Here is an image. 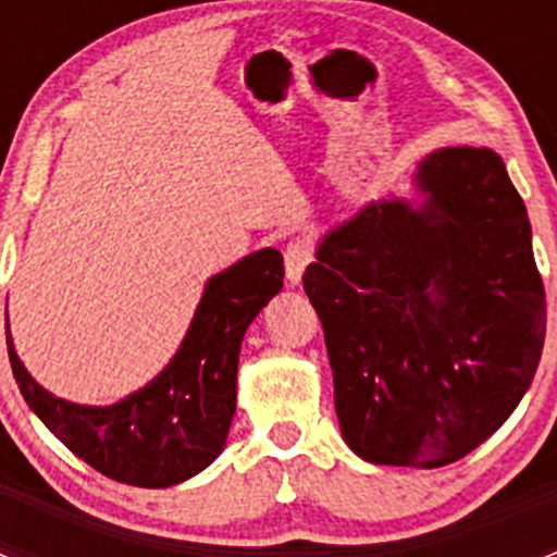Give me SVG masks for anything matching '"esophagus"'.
I'll use <instances>...</instances> for the list:
<instances>
[{
    "label": "esophagus",
    "instance_id": "1",
    "mask_svg": "<svg viewBox=\"0 0 557 557\" xmlns=\"http://www.w3.org/2000/svg\"><path fill=\"white\" fill-rule=\"evenodd\" d=\"M312 258H314V250L307 239L301 237L290 239L288 247H285V274H288L290 285L301 283V274H305V269L310 267Z\"/></svg>",
    "mask_w": 557,
    "mask_h": 557
}]
</instances>
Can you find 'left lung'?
<instances>
[{"instance_id": "1", "label": "left lung", "mask_w": 557, "mask_h": 557, "mask_svg": "<svg viewBox=\"0 0 557 557\" xmlns=\"http://www.w3.org/2000/svg\"><path fill=\"white\" fill-rule=\"evenodd\" d=\"M418 185L420 210L380 201L331 232L305 290L350 450L436 469L515 412L542 358L547 299L525 205L493 150H436Z\"/></svg>"}]
</instances>
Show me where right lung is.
<instances>
[{
  "label": "right lung",
  "instance_id": "right-lung-1",
  "mask_svg": "<svg viewBox=\"0 0 557 557\" xmlns=\"http://www.w3.org/2000/svg\"><path fill=\"white\" fill-rule=\"evenodd\" d=\"M283 277V252L274 247L212 277L174 361L115 407H77L50 396L18 361L8 331L15 383L37 418L104 476L137 487L177 485L226 445L237 409L239 345Z\"/></svg>",
  "mask_w": 557,
  "mask_h": 557
}]
</instances>
